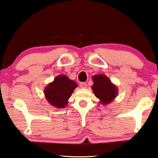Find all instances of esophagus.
<instances>
[{
	"label": "esophagus",
	"instance_id": "esophagus-1",
	"mask_svg": "<svg viewBox=\"0 0 158 158\" xmlns=\"http://www.w3.org/2000/svg\"><path fill=\"white\" fill-rule=\"evenodd\" d=\"M80 87H81V88H87V84H86V83L84 82H80Z\"/></svg>",
	"mask_w": 158,
	"mask_h": 158
}]
</instances>
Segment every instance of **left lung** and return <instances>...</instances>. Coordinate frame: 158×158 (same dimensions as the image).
<instances>
[{
    "mask_svg": "<svg viewBox=\"0 0 158 158\" xmlns=\"http://www.w3.org/2000/svg\"><path fill=\"white\" fill-rule=\"evenodd\" d=\"M94 85H92L94 94L104 105L109 104L117 96L116 87L111 82L105 75H96L93 77Z\"/></svg>",
    "mask_w": 158,
    "mask_h": 158,
    "instance_id": "1",
    "label": "left lung"
}]
</instances>
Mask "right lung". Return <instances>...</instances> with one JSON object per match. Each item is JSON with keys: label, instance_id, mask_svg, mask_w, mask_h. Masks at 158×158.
<instances>
[{"label": "right lung", "instance_id": "right-lung-1", "mask_svg": "<svg viewBox=\"0 0 158 158\" xmlns=\"http://www.w3.org/2000/svg\"><path fill=\"white\" fill-rule=\"evenodd\" d=\"M77 86L75 82L69 80L66 76L60 75L44 89V95L52 105L63 108L67 105L68 100Z\"/></svg>", "mask_w": 158, "mask_h": 158}]
</instances>
